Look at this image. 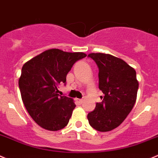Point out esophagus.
<instances>
[{
    "instance_id": "esophagus-1",
    "label": "esophagus",
    "mask_w": 158,
    "mask_h": 158,
    "mask_svg": "<svg viewBox=\"0 0 158 158\" xmlns=\"http://www.w3.org/2000/svg\"><path fill=\"white\" fill-rule=\"evenodd\" d=\"M77 102L78 104H82V102H83V100L82 99H77Z\"/></svg>"
}]
</instances>
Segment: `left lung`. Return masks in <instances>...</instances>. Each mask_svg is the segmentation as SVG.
<instances>
[{
    "mask_svg": "<svg viewBox=\"0 0 158 158\" xmlns=\"http://www.w3.org/2000/svg\"><path fill=\"white\" fill-rule=\"evenodd\" d=\"M88 56L98 67V87L105 94L88 114V122L98 131H111L124 121L136 102L139 88L136 70L110 54L92 52Z\"/></svg>",
    "mask_w": 158,
    "mask_h": 158,
    "instance_id": "obj_1",
    "label": "left lung"
}]
</instances>
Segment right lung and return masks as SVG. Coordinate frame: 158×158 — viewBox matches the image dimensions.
Wrapping results in <instances>:
<instances>
[{
	"instance_id": "1",
	"label": "right lung",
	"mask_w": 158,
	"mask_h": 158,
	"mask_svg": "<svg viewBox=\"0 0 158 158\" xmlns=\"http://www.w3.org/2000/svg\"><path fill=\"white\" fill-rule=\"evenodd\" d=\"M84 52L59 49L44 51L23 65L19 85L30 116L45 130L57 131L68 124L76 105L71 98L59 95V85L65 83L67 73Z\"/></svg>"
}]
</instances>
